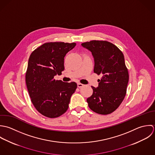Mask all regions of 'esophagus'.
Returning a JSON list of instances; mask_svg holds the SVG:
<instances>
[{
  "instance_id": "obj_1",
  "label": "esophagus",
  "mask_w": 155,
  "mask_h": 155,
  "mask_svg": "<svg viewBox=\"0 0 155 155\" xmlns=\"http://www.w3.org/2000/svg\"><path fill=\"white\" fill-rule=\"evenodd\" d=\"M83 86H84V84H81V83H77V86H78V87H79V88L82 87Z\"/></svg>"
}]
</instances>
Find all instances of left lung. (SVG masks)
Listing matches in <instances>:
<instances>
[{
    "label": "left lung",
    "mask_w": 155,
    "mask_h": 155,
    "mask_svg": "<svg viewBox=\"0 0 155 155\" xmlns=\"http://www.w3.org/2000/svg\"><path fill=\"white\" fill-rule=\"evenodd\" d=\"M81 45L92 53L94 72L102 75L97 87L92 86L93 94L87 99L88 105L97 114H110L119 107L126 93L129 74L124 54L108 41L94 40Z\"/></svg>",
    "instance_id": "left-lung-1"
}]
</instances>
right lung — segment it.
Listing matches in <instances>:
<instances>
[{
    "instance_id": "right-lung-1",
    "label": "right lung",
    "mask_w": 155,
    "mask_h": 155,
    "mask_svg": "<svg viewBox=\"0 0 155 155\" xmlns=\"http://www.w3.org/2000/svg\"><path fill=\"white\" fill-rule=\"evenodd\" d=\"M76 45L62 42L45 43L31 53L26 74V83L36 110L49 118L61 116L68 110L77 84L56 80L62 74L64 58Z\"/></svg>"
}]
</instances>
